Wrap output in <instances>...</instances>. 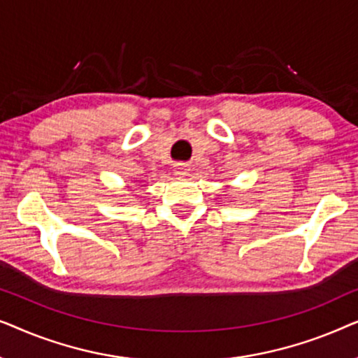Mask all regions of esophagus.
I'll return each mask as SVG.
<instances>
[{"instance_id": "esophagus-1", "label": "esophagus", "mask_w": 358, "mask_h": 358, "mask_svg": "<svg viewBox=\"0 0 358 358\" xmlns=\"http://www.w3.org/2000/svg\"><path fill=\"white\" fill-rule=\"evenodd\" d=\"M174 174H176V176H180V178H182V176H187V174H189L187 164H182V163L176 164V166H174Z\"/></svg>"}]
</instances>
